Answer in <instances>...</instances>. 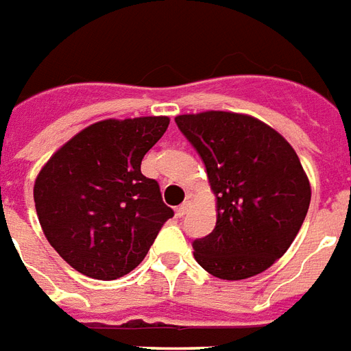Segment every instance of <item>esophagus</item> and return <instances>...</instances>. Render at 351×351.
<instances>
[{"mask_svg":"<svg viewBox=\"0 0 351 351\" xmlns=\"http://www.w3.org/2000/svg\"><path fill=\"white\" fill-rule=\"evenodd\" d=\"M189 210H191V202H183V204L178 207V216H185Z\"/></svg>","mask_w":351,"mask_h":351,"instance_id":"esophagus-1","label":"esophagus"}]
</instances>
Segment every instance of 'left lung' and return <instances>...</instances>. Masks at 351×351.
Here are the masks:
<instances>
[{"instance_id": "obj_1", "label": "left lung", "mask_w": 351, "mask_h": 351, "mask_svg": "<svg viewBox=\"0 0 351 351\" xmlns=\"http://www.w3.org/2000/svg\"><path fill=\"white\" fill-rule=\"evenodd\" d=\"M205 162L216 197L213 233L192 242L215 278L239 281L285 254L311 204L309 178L294 147L257 118L229 110L176 116Z\"/></svg>"}]
</instances>
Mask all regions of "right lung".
Instances as JSON below:
<instances>
[{"mask_svg": "<svg viewBox=\"0 0 351 351\" xmlns=\"http://www.w3.org/2000/svg\"><path fill=\"white\" fill-rule=\"evenodd\" d=\"M168 123V116L101 120L42 166L33 189L38 222L77 272L110 281L135 270L173 216L159 183L141 172L144 155Z\"/></svg>", "mask_w": 351, "mask_h": 351, "instance_id": "add662e5", "label": "right lung"}]
</instances>
